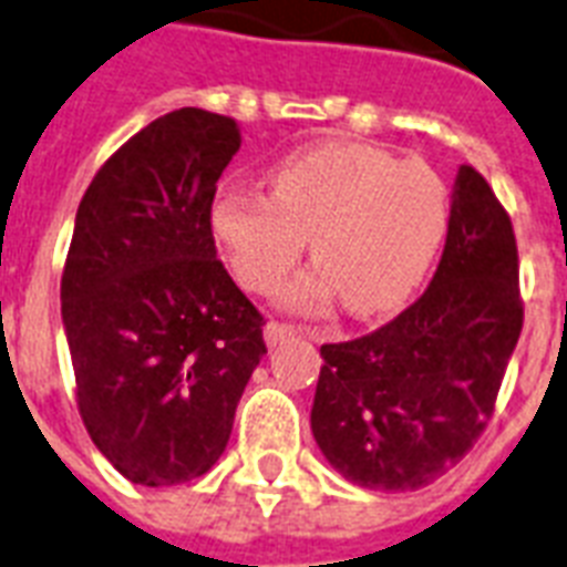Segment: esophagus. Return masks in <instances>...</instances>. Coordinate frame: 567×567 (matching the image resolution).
<instances>
[{
	"mask_svg": "<svg viewBox=\"0 0 567 567\" xmlns=\"http://www.w3.org/2000/svg\"><path fill=\"white\" fill-rule=\"evenodd\" d=\"M301 331H305V328H298V324L269 322L266 324V331H262V337H266V343L269 346H280L284 340H289V337H298Z\"/></svg>",
	"mask_w": 567,
	"mask_h": 567,
	"instance_id": "obj_1",
	"label": "esophagus"
}]
</instances>
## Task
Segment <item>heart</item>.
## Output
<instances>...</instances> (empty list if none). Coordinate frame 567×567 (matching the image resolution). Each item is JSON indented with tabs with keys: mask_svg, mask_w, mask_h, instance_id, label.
<instances>
[{
	"mask_svg": "<svg viewBox=\"0 0 567 567\" xmlns=\"http://www.w3.org/2000/svg\"><path fill=\"white\" fill-rule=\"evenodd\" d=\"M271 195L221 188L209 224L236 280L266 292L305 254L316 266L280 289L289 310H322L340 292L354 316L402 305L432 266L450 192L425 162L372 144L331 142L271 165Z\"/></svg>",
	"mask_w": 567,
	"mask_h": 567,
	"instance_id": "obj_1",
	"label": "heart"
}]
</instances>
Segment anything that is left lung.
I'll return each mask as SVG.
<instances>
[{"label":"left lung","mask_w":567,"mask_h":567,"mask_svg":"<svg viewBox=\"0 0 567 567\" xmlns=\"http://www.w3.org/2000/svg\"><path fill=\"white\" fill-rule=\"evenodd\" d=\"M520 328L512 221L462 165L429 289L379 331L322 346L310 429L328 464L372 491L443 476L485 432Z\"/></svg>","instance_id":"obj_1"}]
</instances>
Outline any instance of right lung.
<instances>
[{
    "label": "right lung",
    "instance_id": "right-lung-1",
    "mask_svg": "<svg viewBox=\"0 0 567 567\" xmlns=\"http://www.w3.org/2000/svg\"><path fill=\"white\" fill-rule=\"evenodd\" d=\"M239 126L177 109L91 179L61 278V322L91 441L126 480L168 488L221 458L266 354L262 316L215 260L209 206Z\"/></svg>",
    "mask_w": 567,
    "mask_h": 567
}]
</instances>
